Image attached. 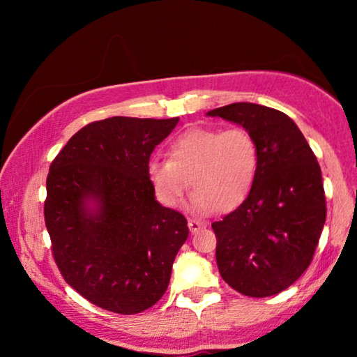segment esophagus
Here are the masks:
<instances>
[{"label": "esophagus", "mask_w": 357, "mask_h": 357, "mask_svg": "<svg viewBox=\"0 0 357 357\" xmlns=\"http://www.w3.org/2000/svg\"><path fill=\"white\" fill-rule=\"evenodd\" d=\"M188 227H190V232L195 234L202 227H204V224L202 221H198V219H188Z\"/></svg>", "instance_id": "obj_1"}]
</instances>
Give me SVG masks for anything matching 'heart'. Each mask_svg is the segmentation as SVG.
Listing matches in <instances>:
<instances>
[{"label":"heart","instance_id":"obj_1","mask_svg":"<svg viewBox=\"0 0 357 357\" xmlns=\"http://www.w3.org/2000/svg\"><path fill=\"white\" fill-rule=\"evenodd\" d=\"M258 162L260 151L248 130L197 126L170 143L169 160H149L148 177L165 206H180L190 183L195 190L190 199L195 211H232L250 193Z\"/></svg>","mask_w":357,"mask_h":357}]
</instances>
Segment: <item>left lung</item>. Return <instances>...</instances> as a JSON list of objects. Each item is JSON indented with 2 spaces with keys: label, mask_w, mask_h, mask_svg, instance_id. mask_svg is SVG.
I'll list each match as a JSON object with an SVG mask.
<instances>
[{
  "label": "left lung",
  "mask_w": 357,
  "mask_h": 357,
  "mask_svg": "<svg viewBox=\"0 0 357 357\" xmlns=\"http://www.w3.org/2000/svg\"><path fill=\"white\" fill-rule=\"evenodd\" d=\"M206 115L248 130L260 151L250 193L211 224L219 273L243 296H275L294 284L314 258L326 219L320 165L297 125L280 110L236 102Z\"/></svg>",
  "instance_id": "left-lung-1"
}]
</instances>
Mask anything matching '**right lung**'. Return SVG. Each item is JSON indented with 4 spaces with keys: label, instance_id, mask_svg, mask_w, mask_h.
<instances>
[{
    "label": "right lung",
    "instance_id": "obj_1",
    "mask_svg": "<svg viewBox=\"0 0 357 357\" xmlns=\"http://www.w3.org/2000/svg\"><path fill=\"white\" fill-rule=\"evenodd\" d=\"M177 123L94 121L50 165L43 213L53 257L68 284L100 309L139 314L167 289L188 226L155 199L148 164Z\"/></svg>",
    "mask_w": 357,
    "mask_h": 357
}]
</instances>
